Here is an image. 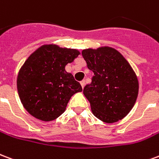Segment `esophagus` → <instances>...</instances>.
Returning a JSON list of instances; mask_svg holds the SVG:
<instances>
[{
	"mask_svg": "<svg viewBox=\"0 0 159 159\" xmlns=\"http://www.w3.org/2000/svg\"><path fill=\"white\" fill-rule=\"evenodd\" d=\"M80 84H81V86H82V88H84V84H85V81H84V80H81L80 81Z\"/></svg>",
	"mask_w": 159,
	"mask_h": 159,
	"instance_id": "esophagus-1",
	"label": "esophagus"
}]
</instances>
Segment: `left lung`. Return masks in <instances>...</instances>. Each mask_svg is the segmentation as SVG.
Wrapping results in <instances>:
<instances>
[{"mask_svg":"<svg viewBox=\"0 0 159 159\" xmlns=\"http://www.w3.org/2000/svg\"><path fill=\"white\" fill-rule=\"evenodd\" d=\"M87 67L94 73L83 93L91 111L103 122L114 123L125 117L138 96L137 77L124 57L111 47L83 50Z\"/></svg>","mask_w":159,"mask_h":159,"instance_id":"1","label":"left lung"}]
</instances>
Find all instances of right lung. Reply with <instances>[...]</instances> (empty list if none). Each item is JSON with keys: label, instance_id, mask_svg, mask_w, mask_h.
Here are the masks:
<instances>
[{"label": "right lung", "instance_id": "1", "mask_svg": "<svg viewBox=\"0 0 159 159\" xmlns=\"http://www.w3.org/2000/svg\"><path fill=\"white\" fill-rule=\"evenodd\" d=\"M80 52L46 45L25 61L17 80L18 95L24 108L32 116L52 121L62 114L74 94L82 87L65 66L74 62Z\"/></svg>", "mask_w": 159, "mask_h": 159}]
</instances>
